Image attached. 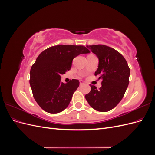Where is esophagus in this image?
<instances>
[{
    "label": "esophagus",
    "instance_id": "obj_1",
    "mask_svg": "<svg viewBox=\"0 0 155 155\" xmlns=\"http://www.w3.org/2000/svg\"><path fill=\"white\" fill-rule=\"evenodd\" d=\"M79 84H80V85H83V84H84V82H83V81H82V80H80V81H79Z\"/></svg>",
    "mask_w": 155,
    "mask_h": 155
}]
</instances>
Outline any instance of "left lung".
Returning <instances> with one entry per match:
<instances>
[{
    "label": "left lung",
    "mask_w": 155,
    "mask_h": 155,
    "mask_svg": "<svg viewBox=\"0 0 155 155\" xmlns=\"http://www.w3.org/2000/svg\"><path fill=\"white\" fill-rule=\"evenodd\" d=\"M99 59L95 76L102 79L99 90L91 85L85 95L88 104L100 112L112 110L122 99L129 85L130 68L125 59L118 51L102 45L87 46Z\"/></svg>",
    "instance_id": "left-lung-1"
}]
</instances>
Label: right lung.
<instances>
[{
    "label": "right lung",
    "instance_id": "add662e5",
    "mask_svg": "<svg viewBox=\"0 0 155 155\" xmlns=\"http://www.w3.org/2000/svg\"><path fill=\"white\" fill-rule=\"evenodd\" d=\"M88 53L90 51L84 46L60 45L39 54L30 70V84L34 99L42 109L55 114L68 106L79 81L73 79L64 83L61 81V75L70 70L76 56Z\"/></svg>",
    "mask_w": 155,
    "mask_h": 155
}]
</instances>
